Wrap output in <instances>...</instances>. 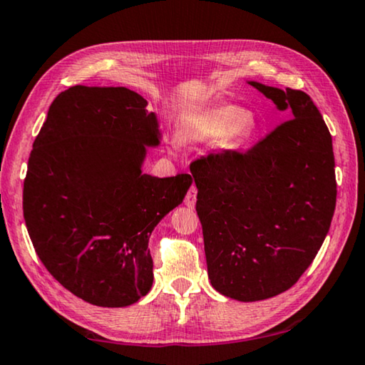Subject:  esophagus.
Here are the masks:
<instances>
[{
	"label": "esophagus",
	"instance_id": "obj_1",
	"mask_svg": "<svg viewBox=\"0 0 365 365\" xmlns=\"http://www.w3.org/2000/svg\"><path fill=\"white\" fill-rule=\"evenodd\" d=\"M196 195H197V188L195 187V185H191L187 196H185V206L195 207V205H196Z\"/></svg>",
	"mask_w": 365,
	"mask_h": 365
}]
</instances>
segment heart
<instances>
[{
    "label": "heart",
    "instance_id": "b5f03b06",
    "mask_svg": "<svg viewBox=\"0 0 365 365\" xmlns=\"http://www.w3.org/2000/svg\"><path fill=\"white\" fill-rule=\"evenodd\" d=\"M246 113L238 106H217L207 109L205 113L195 115L188 122L187 133L185 137L188 140H207L219 138L224 135L233 132L235 128H248V123L245 122Z\"/></svg>",
    "mask_w": 365,
    "mask_h": 365
}]
</instances>
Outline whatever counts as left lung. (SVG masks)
I'll list each match as a JSON object with an SVG mask.
<instances>
[{"mask_svg":"<svg viewBox=\"0 0 365 365\" xmlns=\"http://www.w3.org/2000/svg\"><path fill=\"white\" fill-rule=\"evenodd\" d=\"M250 83L292 119L246 151H212L190 164L207 275L219 293L245 302L299 280L336 205L331 135L311 96Z\"/></svg>","mask_w":365,"mask_h":365,"instance_id":"8db88e82","label":"left lung"}]
</instances>
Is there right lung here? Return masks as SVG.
Here are the masks:
<instances>
[{
  "mask_svg": "<svg viewBox=\"0 0 365 365\" xmlns=\"http://www.w3.org/2000/svg\"><path fill=\"white\" fill-rule=\"evenodd\" d=\"M156 115L125 86L76 85L56 96L34 141L24 219L46 270L90 304L123 307L153 285L148 240L183 201L190 174H141Z\"/></svg>",
  "mask_w": 365,
  "mask_h": 365,
  "instance_id": "1",
  "label": "right lung"
}]
</instances>
